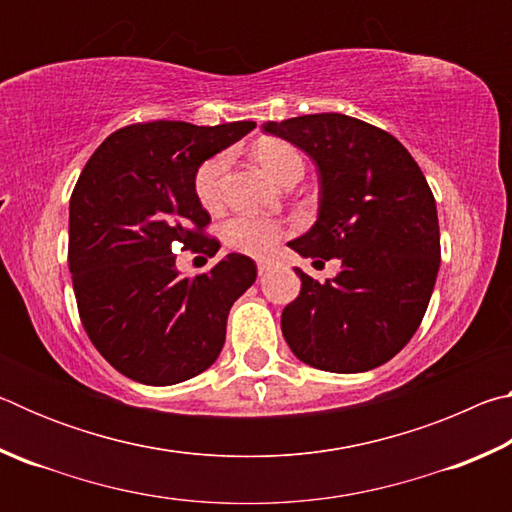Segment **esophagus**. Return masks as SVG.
<instances>
[{"instance_id":"34e87169","label":"esophagus","mask_w":512,"mask_h":512,"mask_svg":"<svg viewBox=\"0 0 512 512\" xmlns=\"http://www.w3.org/2000/svg\"><path fill=\"white\" fill-rule=\"evenodd\" d=\"M271 271H273V264H271V262H259V264H257L259 277H264V275H268Z\"/></svg>"}]
</instances>
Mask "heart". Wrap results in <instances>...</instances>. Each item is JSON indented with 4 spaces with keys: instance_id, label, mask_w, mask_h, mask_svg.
<instances>
[{
    "instance_id": "obj_1",
    "label": "heart",
    "mask_w": 512,
    "mask_h": 512,
    "mask_svg": "<svg viewBox=\"0 0 512 512\" xmlns=\"http://www.w3.org/2000/svg\"><path fill=\"white\" fill-rule=\"evenodd\" d=\"M255 160L275 183H284L291 173L302 171L300 153L291 144L282 140H262L255 144ZM230 155L216 153L205 160L196 171L194 189L205 210H216L223 201V180L228 171ZM282 237L280 225L259 219V216H235L225 221L223 239L232 250L250 257H268L275 250L277 241Z\"/></svg>"
}]
</instances>
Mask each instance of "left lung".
<instances>
[{
  "mask_svg": "<svg viewBox=\"0 0 512 512\" xmlns=\"http://www.w3.org/2000/svg\"><path fill=\"white\" fill-rule=\"evenodd\" d=\"M262 128L318 169V219L289 246L314 264L341 262L325 284L296 268L302 287L282 311L284 339L311 368H377L411 341L436 284L440 230L427 180L391 133L339 112Z\"/></svg>",
  "mask_w": 512,
  "mask_h": 512,
  "instance_id": "obj_1",
  "label": "left lung"
}]
</instances>
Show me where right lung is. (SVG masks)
<instances>
[{
  "label": "right lung",
  "mask_w": 512,
  "mask_h": 512,
  "mask_svg": "<svg viewBox=\"0 0 512 512\" xmlns=\"http://www.w3.org/2000/svg\"><path fill=\"white\" fill-rule=\"evenodd\" d=\"M255 121L194 126L149 121L106 137L69 201V273L81 323L112 368L146 386L201 375L225 343L235 300L257 266L230 253L210 273L185 277L173 246L216 253L196 171Z\"/></svg>",
  "instance_id": "1"
}]
</instances>
